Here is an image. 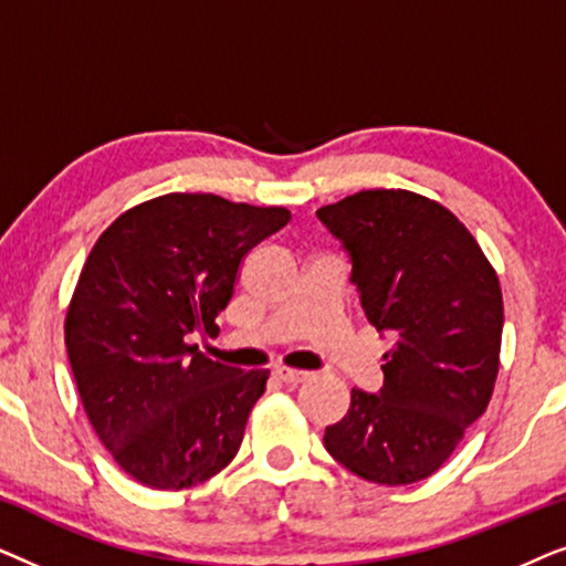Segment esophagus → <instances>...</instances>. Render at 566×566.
<instances>
[{
  "instance_id": "esophagus-1",
  "label": "esophagus",
  "mask_w": 566,
  "mask_h": 566,
  "mask_svg": "<svg viewBox=\"0 0 566 566\" xmlns=\"http://www.w3.org/2000/svg\"><path fill=\"white\" fill-rule=\"evenodd\" d=\"M273 376L285 386H298L308 378V374H304V370H293V368H275Z\"/></svg>"
}]
</instances>
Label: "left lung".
I'll return each mask as SVG.
<instances>
[{"label": "left lung", "instance_id": "8db88e82", "mask_svg": "<svg viewBox=\"0 0 566 566\" xmlns=\"http://www.w3.org/2000/svg\"><path fill=\"white\" fill-rule=\"evenodd\" d=\"M316 216L350 254L368 322L394 339L381 391L353 389L324 448L366 482H420L492 399L505 319L497 273L471 231L417 192L360 190Z\"/></svg>", "mask_w": 566, "mask_h": 566}]
</instances>
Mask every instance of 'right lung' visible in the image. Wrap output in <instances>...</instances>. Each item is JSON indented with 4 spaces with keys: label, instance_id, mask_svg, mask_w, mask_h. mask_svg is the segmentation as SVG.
Instances as JSON below:
<instances>
[{
    "label": "right lung",
    "instance_id": "right-lung-1",
    "mask_svg": "<svg viewBox=\"0 0 566 566\" xmlns=\"http://www.w3.org/2000/svg\"><path fill=\"white\" fill-rule=\"evenodd\" d=\"M281 206L167 192L120 213L92 247L64 335L76 389L118 467L151 490H188L234 459L270 370L188 345L213 332L242 260L281 231Z\"/></svg>",
    "mask_w": 566,
    "mask_h": 566
}]
</instances>
